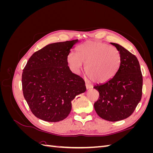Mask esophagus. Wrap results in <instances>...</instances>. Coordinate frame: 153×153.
Listing matches in <instances>:
<instances>
[{
	"instance_id": "obj_1",
	"label": "esophagus",
	"mask_w": 153,
	"mask_h": 153,
	"mask_svg": "<svg viewBox=\"0 0 153 153\" xmlns=\"http://www.w3.org/2000/svg\"><path fill=\"white\" fill-rule=\"evenodd\" d=\"M85 87H86V89H91V88L92 87V86L91 84H89V83H87V82H85Z\"/></svg>"
}]
</instances>
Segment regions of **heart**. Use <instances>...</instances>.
<instances>
[{
  "mask_svg": "<svg viewBox=\"0 0 153 153\" xmlns=\"http://www.w3.org/2000/svg\"><path fill=\"white\" fill-rule=\"evenodd\" d=\"M70 52L68 62L75 73L85 64V72L92 82L104 83L114 77L119 68L121 56L117 48L99 41H88Z\"/></svg>",
  "mask_w": 153,
  "mask_h": 153,
  "instance_id": "1",
  "label": "heart"
}]
</instances>
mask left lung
<instances>
[{
	"label": "left lung",
	"mask_w": 153,
	"mask_h": 153,
	"mask_svg": "<svg viewBox=\"0 0 153 153\" xmlns=\"http://www.w3.org/2000/svg\"><path fill=\"white\" fill-rule=\"evenodd\" d=\"M117 49L121 62L114 77L94 87L100 97L94 104L96 112L108 121H118L133 114L142 94L143 78L135 55L117 43H110Z\"/></svg>",
	"instance_id": "8db88e82"
}]
</instances>
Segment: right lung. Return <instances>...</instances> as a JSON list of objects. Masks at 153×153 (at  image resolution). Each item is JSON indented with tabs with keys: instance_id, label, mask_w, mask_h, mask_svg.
Here are the masks:
<instances>
[{
	"instance_id": "obj_1",
	"label": "right lung",
	"mask_w": 153,
	"mask_h": 153,
	"mask_svg": "<svg viewBox=\"0 0 153 153\" xmlns=\"http://www.w3.org/2000/svg\"><path fill=\"white\" fill-rule=\"evenodd\" d=\"M78 39L49 44L32 54L23 70V94L36 117L58 122L66 118L71 101L85 92L83 78L68 66V55Z\"/></svg>"
}]
</instances>
